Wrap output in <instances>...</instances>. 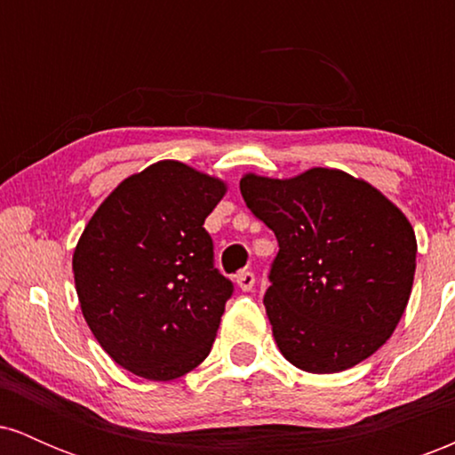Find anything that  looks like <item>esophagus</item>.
I'll return each instance as SVG.
<instances>
[{
  "label": "esophagus",
  "instance_id": "34e87169",
  "mask_svg": "<svg viewBox=\"0 0 455 455\" xmlns=\"http://www.w3.org/2000/svg\"><path fill=\"white\" fill-rule=\"evenodd\" d=\"M235 282H237V286L242 291H252L254 282H257V275H254L252 271H239V274L235 275Z\"/></svg>",
  "mask_w": 455,
  "mask_h": 455
}]
</instances>
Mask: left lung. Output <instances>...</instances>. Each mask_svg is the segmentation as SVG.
<instances>
[{"label":"left lung","mask_w":455,"mask_h":455,"mask_svg":"<svg viewBox=\"0 0 455 455\" xmlns=\"http://www.w3.org/2000/svg\"><path fill=\"white\" fill-rule=\"evenodd\" d=\"M239 190L278 239L263 304L280 353L315 374L342 372L377 353L415 278L417 242L404 213L336 169L293 180L245 175Z\"/></svg>","instance_id":"1"}]
</instances>
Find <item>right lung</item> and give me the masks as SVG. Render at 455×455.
Instances as JSON below:
<instances>
[{
	"mask_svg": "<svg viewBox=\"0 0 455 455\" xmlns=\"http://www.w3.org/2000/svg\"><path fill=\"white\" fill-rule=\"evenodd\" d=\"M220 180L162 160L119 184L78 239L72 271L83 316L122 368L173 380L212 351L233 282L213 265L205 218Z\"/></svg>",
	"mask_w": 455,
	"mask_h": 455,
	"instance_id": "1",
	"label": "right lung"
}]
</instances>
